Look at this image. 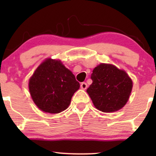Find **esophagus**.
Masks as SVG:
<instances>
[{
	"label": "esophagus",
	"mask_w": 156,
	"mask_h": 156,
	"mask_svg": "<svg viewBox=\"0 0 156 156\" xmlns=\"http://www.w3.org/2000/svg\"><path fill=\"white\" fill-rule=\"evenodd\" d=\"M87 87H88V85L85 82H83V83H81V84H80V88L82 89H86L87 88Z\"/></svg>",
	"instance_id": "obj_1"
}]
</instances>
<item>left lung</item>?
I'll use <instances>...</instances> for the list:
<instances>
[{"instance_id":"1","label":"left lung","mask_w":156,"mask_h":156,"mask_svg":"<svg viewBox=\"0 0 156 156\" xmlns=\"http://www.w3.org/2000/svg\"><path fill=\"white\" fill-rule=\"evenodd\" d=\"M92 83L87 92L96 108L103 112H117L128 102L133 82L126 72L110 64H101L93 69Z\"/></svg>"}]
</instances>
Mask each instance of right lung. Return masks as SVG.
<instances>
[{
	"mask_svg": "<svg viewBox=\"0 0 156 156\" xmlns=\"http://www.w3.org/2000/svg\"><path fill=\"white\" fill-rule=\"evenodd\" d=\"M32 100L42 112L58 114L68 108L80 83L60 60L47 58L28 83Z\"/></svg>",
	"mask_w": 156,
	"mask_h": 156,
	"instance_id": "obj_1",
	"label": "right lung"
}]
</instances>
